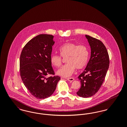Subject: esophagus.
<instances>
[{"label":"esophagus","mask_w":127,"mask_h":127,"mask_svg":"<svg viewBox=\"0 0 127 127\" xmlns=\"http://www.w3.org/2000/svg\"><path fill=\"white\" fill-rule=\"evenodd\" d=\"M66 79L69 81H73L74 80V79L73 78H67Z\"/></svg>","instance_id":"obj_1"}]
</instances>
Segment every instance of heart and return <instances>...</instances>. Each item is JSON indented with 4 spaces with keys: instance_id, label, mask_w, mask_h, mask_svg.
<instances>
[{
    "instance_id": "1",
    "label": "heart",
    "mask_w": 127,
    "mask_h": 127,
    "mask_svg": "<svg viewBox=\"0 0 127 127\" xmlns=\"http://www.w3.org/2000/svg\"><path fill=\"white\" fill-rule=\"evenodd\" d=\"M59 51L62 58L66 57V62L67 63L57 71V74L61 77H68L72 74L75 68L78 70L83 69L88 64L90 54L88 48L85 45L66 42L61 46ZM61 56L56 54L51 55L50 61L52 65L56 67L61 66Z\"/></svg>"
}]
</instances>
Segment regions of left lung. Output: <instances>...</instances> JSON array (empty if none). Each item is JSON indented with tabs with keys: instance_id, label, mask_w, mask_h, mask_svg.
Segmentation results:
<instances>
[{
	"instance_id": "1",
	"label": "left lung",
	"mask_w": 127,
	"mask_h": 127,
	"mask_svg": "<svg viewBox=\"0 0 127 127\" xmlns=\"http://www.w3.org/2000/svg\"><path fill=\"white\" fill-rule=\"evenodd\" d=\"M91 48V58L83 72L79 75L81 87L77 94L82 97L95 95L100 88L109 68V60L105 45L99 40L85 35Z\"/></svg>"
}]
</instances>
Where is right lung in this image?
Here are the masks:
<instances>
[{
    "label": "right lung",
    "mask_w": 127,
    "mask_h": 127,
    "mask_svg": "<svg viewBox=\"0 0 127 127\" xmlns=\"http://www.w3.org/2000/svg\"><path fill=\"white\" fill-rule=\"evenodd\" d=\"M54 36L40 34L31 39L23 48L20 57V74L25 87L36 98L44 99L54 92L61 78L54 75L50 61Z\"/></svg>",
    "instance_id": "add662e5"
}]
</instances>
